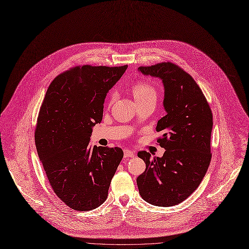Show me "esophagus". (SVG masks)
Segmentation results:
<instances>
[{"label":"esophagus","mask_w":249,"mask_h":249,"mask_svg":"<svg viewBox=\"0 0 249 249\" xmlns=\"http://www.w3.org/2000/svg\"><path fill=\"white\" fill-rule=\"evenodd\" d=\"M124 159H127V158H132V157H135V152L133 151H131L130 149H124Z\"/></svg>","instance_id":"obj_1"}]
</instances>
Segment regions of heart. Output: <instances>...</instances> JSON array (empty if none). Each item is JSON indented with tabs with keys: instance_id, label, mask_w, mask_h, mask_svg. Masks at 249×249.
Here are the masks:
<instances>
[{
	"instance_id": "1",
	"label": "heart",
	"mask_w": 249,
	"mask_h": 249,
	"mask_svg": "<svg viewBox=\"0 0 249 249\" xmlns=\"http://www.w3.org/2000/svg\"><path fill=\"white\" fill-rule=\"evenodd\" d=\"M132 94L137 103L150 99L157 98V90L147 82H138L132 87ZM113 98V97H112Z\"/></svg>"
}]
</instances>
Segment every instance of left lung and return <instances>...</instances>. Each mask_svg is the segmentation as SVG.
Returning a JSON list of instances; mask_svg holds the SVG:
<instances>
[{"label": "left lung", "mask_w": 249, "mask_h": 249, "mask_svg": "<svg viewBox=\"0 0 249 249\" xmlns=\"http://www.w3.org/2000/svg\"><path fill=\"white\" fill-rule=\"evenodd\" d=\"M144 75L161 80L166 112L157 124L158 140L165 149L151 159L139 151L145 170L138 178L140 195L156 206H173L185 200L198 187L209 166L213 112L200 88L191 75L171 63L140 67Z\"/></svg>", "instance_id": "obj_1"}]
</instances>
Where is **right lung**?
<instances>
[{
    "label": "right lung",
    "instance_id": "obj_1",
    "mask_svg": "<svg viewBox=\"0 0 249 249\" xmlns=\"http://www.w3.org/2000/svg\"><path fill=\"white\" fill-rule=\"evenodd\" d=\"M126 69L76 67L56 76L46 92L36 147L54 194L71 209L87 212L103 204L123 160L122 148L91 146L89 140L103 120L108 90Z\"/></svg>",
    "mask_w": 249,
    "mask_h": 249
}]
</instances>
